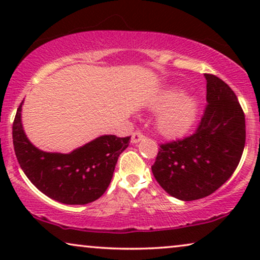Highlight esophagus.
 Masks as SVG:
<instances>
[{
	"label": "esophagus",
	"instance_id": "obj_1",
	"mask_svg": "<svg viewBox=\"0 0 260 260\" xmlns=\"http://www.w3.org/2000/svg\"><path fill=\"white\" fill-rule=\"evenodd\" d=\"M143 137H144L143 134L140 133V131H136V133L133 134V138H131V142H133V143H138V142H140Z\"/></svg>",
	"mask_w": 260,
	"mask_h": 260
}]
</instances>
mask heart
<instances>
[{
    "label": "heart",
    "instance_id": "1",
    "mask_svg": "<svg viewBox=\"0 0 260 260\" xmlns=\"http://www.w3.org/2000/svg\"><path fill=\"white\" fill-rule=\"evenodd\" d=\"M154 109L165 110L157 118V129L167 137H177L193 126L198 117L199 102L181 88H169L155 99Z\"/></svg>",
    "mask_w": 260,
    "mask_h": 260
}]
</instances>
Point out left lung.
I'll return each mask as SVG.
<instances>
[{"label":"left lung","instance_id":"8db88e82","mask_svg":"<svg viewBox=\"0 0 260 260\" xmlns=\"http://www.w3.org/2000/svg\"><path fill=\"white\" fill-rule=\"evenodd\" d=\"M207 80L208 105L190 136L159 145L151 167L167 193L182 201L208 197L232 176L245 147V115L229 85L213 74Z\"/></svg>","mask_w":260,"mask_h":260}]
</instances>
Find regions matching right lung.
<instances>
[{
	"mask_svg": "<svg viewBox=\"0 0 260 260\" xmlns=\"http://www.w3.org/2000/svg\"><path fill=\"white\" fill-rule=\"evenodd\" d=\"M22 104L13 123V143L21 169L30 182L48 198L66 205H86L101 198L130 137L104 135L70 154L42 151L24 134Z\"/></svg>",
	"mask_w": 260,
	"mask_h": 260,
	"instance_id": "obj_1",
	"label": "right lung"
}]
</instances>
